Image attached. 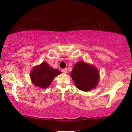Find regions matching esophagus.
I'll use <instances>...</instances> for the list:
<instances>
[{
    "instance_id": "obj_1",
    "label": "esophagus",
    "mask_w": 132,
    "mask_h": 132,
    "mask_svg": "<svg viewBox=\"0 0 132 132\" xmlns=\"http://www.w3.org/2000/svg\"><path fill=\"white\" fill-rule=\"evenodd\" d=\"M62 73H65V74L67 73V72H68L67 69V68H64V69L62 70Z\"/></svg>"
}]
</instances>
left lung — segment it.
<instances>
[{"label": "left lung", "mask_w": 132, "mask_h": 132, "mask_svg": "<svg viewBox=\"0 0 132 132\" xmlns=\"http://www.w3.org/2000/svg\"><path fill=\"white\" fill-rule=\"evenodd\" d=\"M70 75L76 87L81 91H91L98 84L99 71L97 68L84 61L77 62Z\"/></svg>", "instance_id": "1"}]
</instances>
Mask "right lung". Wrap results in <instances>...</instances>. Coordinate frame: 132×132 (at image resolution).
<instances>
[{"mask_svg":"<svg viewBox=\"0 0 132 132\" xmlns=\"http://www.w3.org/2000/svg\"><path fill=\"white\" fill-rule=\"evenodd\" d=\"M61 73L58 70L54 69L46 62H43L32 69L30 76L33 84L37 87L45 89L51 84L53 79Z\"/></svg>","mask_w":132,"mask_h":132,"instance_id":"add662e5","label":"right lung"}]
</instances>
